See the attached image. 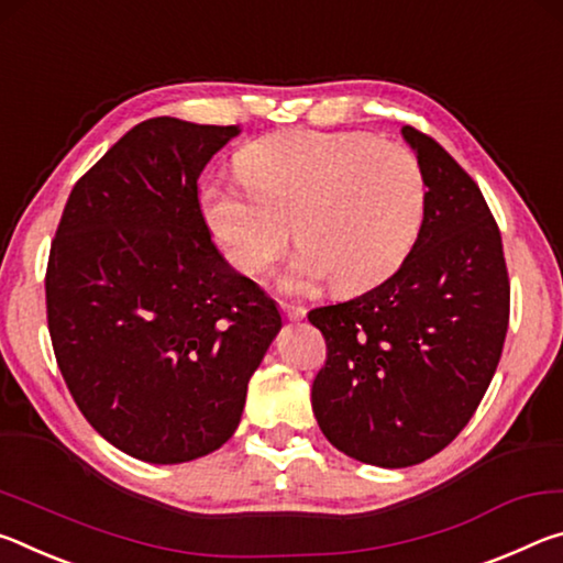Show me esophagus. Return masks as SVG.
Masks as SVG:
<instances>
[{
    "instance_id": "34e87169",
    "label": "esophagus",
    "mask_w": 563,
    "mask_h": 563,
    "mask_svg": "<svg viewBox=\"0 0 563 563\" xmlns=\"http://www.w3.org/2000/svg\"><path fill=\"white\" fill-rule=\"evenodd\" d=\"M282 311H284V317H287L289 321H301L303 317H307V309L294 307V303H282Z\"/></svg>"
}]
</instances>
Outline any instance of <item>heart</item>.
<instances>
[{"mask_svg": "<svg viewBox=\"0 0 563 563\" xmlns=\"http://www.w3.org/2000/svg\"><path fill=\"white\" fill-rule=\"evenodd\" d=\"M234 189L209 181L201 211L236 272H269L289 244L301 249L284 289L331 279L362 291L391 276L419 242L429 187L417 154L366 132H282L236 156Z\"/></svg>", "mask_w": 563, "mask_h": 563, "instance_id": "obj_1", "label": "heart"}]
</instances>
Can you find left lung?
<instances>
[{"label":"left lung","mask_w":563,"mask_h":563,"mask_svg":"<svg viewBox=\"0 0 563 563\" xmlns=\"http://www.w3.org/2000/svg\"><path fill=\"white\" fill-rule=\"evenodd\" d=\"M423 169L419 242L379 287L309 311L327 336L311 386L324 437L356 462L404 468L456 439L489 389L509 327L499 227L444 146L401 126Z\"/></svg>","instance_id":"1"}]
</instances>
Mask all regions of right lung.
Here are the masks:
<instances>
[{
  "label": "right lung",
  "mask_w": 563,
  "mask_h": 563,
  "mask_svg": "<svg viewBox=\"0 0 563 563\" xmlns=\"http://www.w3.org/2000/svg\"><path fill=\"white\" fill-rule=\"evenodd\" d=\"M239 126L154 117L74 184L47 266L59 372L99 437L150 464L217 451L282 329L211 242L199 174Z\"/></svg>",
  "instance_id": "1"
}]
</instances>
